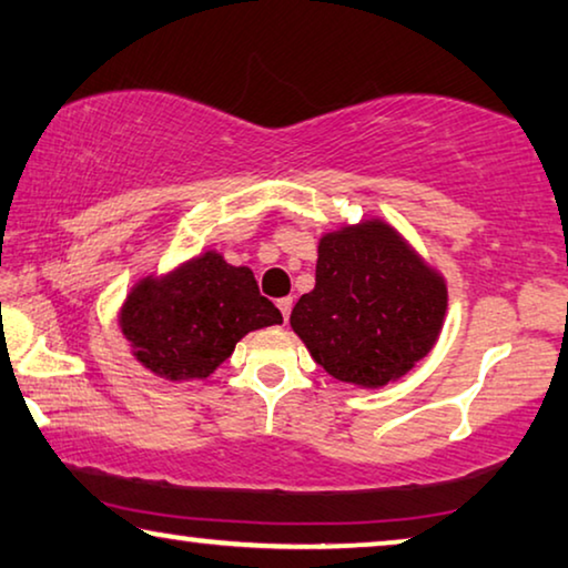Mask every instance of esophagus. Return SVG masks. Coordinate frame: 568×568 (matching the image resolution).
<instances>
[{"label": "esophagus", "instance_id": "34e87169", "mask_svg": "<svg viewBox=\"0 0 568 568\" xmlns=\"http://www.w3.org/2000/svg\"><path fill=\"white\" fill-rule=\"evenodd\" d=\"M277 308H281V313H283V318H285V321L291 318V311H293V298H291V295H287V298H281V301H277Z\"/></svg>", "mask_w": 568, "mask_h": 568}]
</instances>
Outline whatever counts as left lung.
Instances as JSON below:
<instances>
[{"mask_svg":"<svg viewBox=\"0 0 568 568\" xmlns=\"http://www.w3.org/2000/svg\"><path fill=\"white\" fill-rule=\"evenodd\" d=\"M445 308L443 277L389 224L362 222L321 240L316 287L291 326L331 376L384 386L429 354Z\"/></svg>","mask_w":568,"mask_h":568,"instance_id":"left-lung-1","label":"left lung"}]
</instances>
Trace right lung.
<instances>
[{
  "label": "right lung",
  "mask_w": 568,
  "mask_h": 568,
  "mask_svg": "<svg viewBox=\"0 0 568 568\" xmlns=\"http://www.w3.org/2000/svg\"><path fill=\"white\" fill-rule=\"evenodd\" d=\"M283 323L247 267L204 252L166 277H143L121 311L139 362L166 379H204L245 333Z\"/></svg>",
  "instance_id": "1"
}]
</instances>
